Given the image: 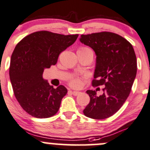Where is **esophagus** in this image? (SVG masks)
I'll list each match as a JSON object with an SVG mask.
<instances>
[{
	"label": "esophagus",
	"instance_id": "34e87169",
	"mask_svg": "<svg viewBox=\"0 0 150 150\" xmlns=\"http://www.w3.org/2000/svg\"><path fill=\"white\" fill-rule=\"evenodd\" d=\"M71 92H72V94H73L74 96H77L81 93V91H71Z\"/></svg>",
	"mask_w": 150,
	"mask_h": 150
}]
</instances>
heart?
I'll list each match as a JSON object with an SVG mask.
<instances>
[{
  "instance_id": "obj_1",
  "label": "heart",
  "mask_w": 150,
  "mask_h": 150,
  "mask_svg": "<svg viewBox=\"0 0 150 150\" xmlns=\"http://www.w3.org/2000/svg\"><path fill=\"white\" fill-rule=\"evenodd\" d=\"M78 50H91L86 47H81L78 49ZM70 85L75 88H78L81 86V81L79 78H72L70 81Z\"/></svg>"
}]
</instances>
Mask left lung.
<instances>
[{"label":"left lung","instance_id":"8db88e82","mask_svg":"<svg viewBox=\"0 0 150 150\" xmlns=\"http://www.w3.org/2000/svg\"><path fill=\"white\" fill-rule=\"evenodd\" d=\"M80 42L91 47L96 55L93 86L104 85L103 94L87 90L90 102L84 115L104 120L117 113L130 94L137 72V61L132 45L111 32L81 35Z\"/></svg>","mask_w":150,"mask_h":150}]
</instances>
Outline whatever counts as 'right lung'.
Segmentation results:
<instances>
[{
	"mask_svg": "<svg viewBox=\"0 0 150 150\" xmlns=\"http://www.w3.org/2000/svg\"><path fill=\"white\" fill-rule=\"evenodd\" d=\"M78 36L42 30L28 35L16 45L10 61V81L18 103L32 117L48 118L59 110L67 89L62 85L54 88L42 74L57 63L59 54Z\"/></svg>",
	"mask_w": 150,
	"mask_h": 150,
	"instance_id": "add662e5",
	"label": "right lung"
}]
</instances>
